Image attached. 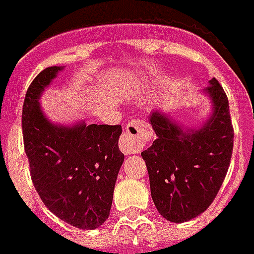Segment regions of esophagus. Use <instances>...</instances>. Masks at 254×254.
Masks as SVG:
<instances>
[{"mask_svg": "<svg viewBox=\"0 0 254 254\" xmlns=\"http://www.w3.org/2000/svg\"><path fill=\"white\" fill-rule=\"evenodd\" d=\"M146 142L145 124L140 120H131L127 124L125 131L120 138V149L125 154L140 153Z\"/></svg>", "mask_w": 254, "mask_h": 254, "instance_id": "obj_1", "label": "esophagus"}]
</instances>
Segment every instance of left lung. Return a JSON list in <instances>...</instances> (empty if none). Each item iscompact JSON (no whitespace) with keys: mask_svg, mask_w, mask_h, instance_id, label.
I'll return each mask as SVG.
<instances>
[{"mask_svg":"<svg viewBox=\"0 0 254 254\" xmlns=\"http://www.w3.org/2000/svg\"><path fill=\"white\" fill-rule=\"evenodd\" d=\"M205 93L213 113L201 127H180L161 110L149 117L157 138L141 153L146 162L153 202L170 222H185L205 212L217 196L233 150L229 102L216 78Z\"/></svg>","mask_w":254,"mask_h":254,"instance_id":"8db88e82","label":"left lung"}]
</instances>
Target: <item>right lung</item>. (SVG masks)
Wrapping results in <instances>:
<instances>
[{
	"mask_svg": "<svg viewBox=\"0 0 254 254\" xmlns=\"http://www.w3.org/2000/svg\"><path fill=\"white\" fill-rule=\"evenodd\" d=\"M63 66L46 67L29 86L22 134L30 176L42 202L63 221L89 230L109 217L116 180L124 162L121 125H57L46 119L40 97Z\"/></svg>",
	"mask_w": 254,
	"mask_h": 254,
	"instance_id": "add662e5",
	"label": "right lung"
}]
</instances>
